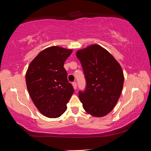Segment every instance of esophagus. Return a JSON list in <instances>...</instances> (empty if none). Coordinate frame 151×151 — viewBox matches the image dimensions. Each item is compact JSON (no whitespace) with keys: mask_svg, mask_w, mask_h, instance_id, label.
<instances>
[{"mask_svg":"<svg viewBox=\"0 0 151 151\" xmlns=\"http://www.w3.org/2000/svg\"><path fill=\"white\" fill-rule=\"evenodd\" d=\"M72 85H73V88H74V89H76V86H77V85H76V82H73V83H72Z\"/></svg>","mask_w":151,"mask_h":151,"instance_id":"34e87169","label":"esophagus"}]
</instances>
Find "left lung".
<instances>
[{
  "label": "left lung",
  "instance_id": "obj_1",
  "mask_svg": "<svg viewBox=\"0 0 151 151\" xmlns=\"http://www.w3.org/2000/svg\"><path fill=\"white\" fill-rule=\"evenodd\" d=\"M76 56L86 82L85 90L78 92L84 109L95 117L106 115L115 106L122 93L124 75L121 65L99 45L78 50Z\"/></svg>",
  "mask_w": 151,
  "mask_h": 151
}]
</instances>
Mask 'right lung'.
<instances>
[{
  "label": "right lung",
  "instance_id": "right-lung-1",
  "mask_svg": "<svg viewBox=\"0 0 151 151\" xmlns=\"http://www.w3.org/2000/svg\"><path fill=\"white\" fill-rule=\"evenodd\" d=\"M72 49L52 46L42 50L28 67L26 83L33 103L43 115L58 118L74 93L64 64Z\"/></svg>",
  "mask_w": 151,
  "mask_h": 151
}]
</instances>
